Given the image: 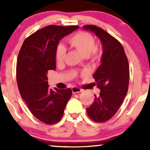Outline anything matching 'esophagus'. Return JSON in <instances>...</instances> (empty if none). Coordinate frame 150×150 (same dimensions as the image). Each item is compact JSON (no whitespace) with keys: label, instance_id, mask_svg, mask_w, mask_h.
Segmentation results:
<instances>
[{"label":"esophagus","instance_id":"obj_1","mask_svg":"<svg viewBox=\"0 0 150 150\" xmlns=\"http://www.w3.org/2000/svg\"><path fill=\"white\" fill-rule=\"evenodd\" d=\"M72 91L73 93H80V92H82L83 90L81 88H78V87H72Z\"/></svg>","mask_w":150,"mask_h":150}]
</instances>
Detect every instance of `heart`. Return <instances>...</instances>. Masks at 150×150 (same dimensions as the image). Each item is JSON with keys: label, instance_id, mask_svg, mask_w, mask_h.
I'll list each match as a JSON object with an SVG mask.
<instances>
[{"label": "heart", "instance_id": "b5f03b06", "mask_svg": "<svg viewBox=\"0 0 150 150\" xmlns=\"http://www.w3.org/2000/svg\"><path fill=\"white\" fill-rule=\"evenodd\" d=\"M71 46L76 48L84 57H87L91 62L99 59L100 54L96 47V43L93 36L85 31H79L71 35L67 39ZM66 55V49L62 45H58L55 50V59L57 63L64 61Z\"/></svg>", "mask_w": 150, "mask_h": 150}]
</instances>
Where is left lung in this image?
Wrapping results in <instances>:
<instances>
[{"label":"left lung","mask_w":150,"mask_h":150,"mask_svg":"<svg viewBox=\"0 0 150 150\" xmlns=\"http://www.w3.org/2000/svg\"><path fill=\"white\" fill-rule=\"evenodd\" d=\"M83 28L96 34L103 48L102 64L93 76L100 93L99 96L95 95L93 104L86 111L93 121L106 122L115 115L128 92L129 64L121 43L117 39L95 25H85Z\"/></svg>","instance_id":"8db88e82"}]
</instances>
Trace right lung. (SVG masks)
I'll return each instance as SVG.
<instances>
[{
	"mask_svg": "<svg viewBox=\"0 0 150 150\" xmlns=\"http://www.w3.org/2000/svg\"><path fill=\"white\" fill-rule=\"evenodd\" d=\"M78 28L45 27L25 39L18 55L16 81L21 96L32 114L48 125L61 120L72 92L70 88H50L47 73L56 69L55 50L59 40Z\"/></svg>",
	"mask_w": 150,
	"mask_h": 150,
	"instance_id": "add662e5",
	"label": "right lung"
}]
</instances>
